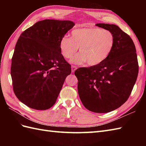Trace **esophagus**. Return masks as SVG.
I'll list each match as a JSON object with an SVG mask.
<instances>
[{
	"instance_id": "34e87169",
	"label": "esophagus",
	"mask_w": 146,
	"mask_h": 146,
	"mask_svg": "<svg viewBox=\"0 0 146 146\" xmlns=\"http://www.w3.org/2000/svg\"><path fill=\"white\" fill-rule=\"evenodd\" d=\"M77 69V66H74V65H72L71 66V70H72V73L75 72V71Z\"/></svg>"
}]
</instances>
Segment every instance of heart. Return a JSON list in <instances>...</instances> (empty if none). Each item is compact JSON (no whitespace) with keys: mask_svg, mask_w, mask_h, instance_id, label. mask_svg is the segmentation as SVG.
<instances>
[{"mask_svg":"<svg viewBox=\"0 0 146 146\" xmlns=\"http://www.w3.org/2000/svg\"><path fill=\"white\" fill-rule=\"evenodd\" d=\"M115 42L113 33L110 30L96 27H83L71 32V38L64 36L60 41V49L65 58L71 63L82 64L86 62L89 66H96L106 60L112 52Z\"/></svg>","mask_w":146,"mask_h":146,"instance_id":"obj_1","label":"heart"}]
</instances>
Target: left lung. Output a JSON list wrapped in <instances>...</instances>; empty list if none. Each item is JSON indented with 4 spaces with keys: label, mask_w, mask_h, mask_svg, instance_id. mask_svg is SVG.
<instances>
[{
    "label": "left lung",
    "mask_w": 146,
    "mask_h": 146,
    "mask_svg": "<svg viewBox=\"0 0 146 146\" xmlns=\"http://www.w3.org/2000/svg\"><path fill=\"white\" fill-rule=\"evenodd\" d=\"M110 30L115 46L103 63L75 71L78 92L84 107L96 113L117 109L127 100L137 80L139 64L134 43L127 34L115 24H97Z\"/></svg>",
    "instance_id": "left-lung-1"
}]
</instances>
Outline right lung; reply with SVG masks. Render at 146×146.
I'll return each instance as SVG.
<instances>
[{"instance_id": "right-lung-1", "label": "right lung", "mask_w": 146, "mask_h": 146, "mask_svg": "<svg viewBox=\"0 0 146 146\" xmlns=\"http://www.w3.org/2000/svg\"><path fill=\"white\" fill-rule=\"evenodd\" d=\"M74 26L70 21L45 19L19 36L11 74L15 96L27 107L43 110L56 103L71 72V65L61 53L60 41Z\"/></svg>"}]
</instances>
